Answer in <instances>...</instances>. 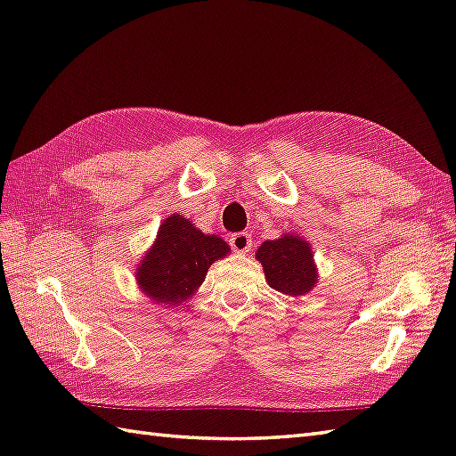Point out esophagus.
I'll use <instances>...</instances> for the list:
<instances>
[{"label": "esophagus", "mask_w": 456, "mask_h": 456, "mask_svg": "<svg viewBox=\"0 0 456 456\" xmlns=\"http://www.w3.org/2000/svg\"><path fill=\"white\" fill-rule=\"evenodd\" d=\"M230 246L238 253H248L253 246V241H251V236L248 234V232H238V234L230 236Z\"/></svg>", "instance_id": "1"}]
</instances>
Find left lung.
<instances>
[{
    "instance_id": "8db88e82",
    "label": "left lung",
    "mask_w": 456,
    "mask_h": 456,
    "mask_svg": "<svg viewBox=\"0 0 456 456\" xmlns=\"http://www.w3.org/2000/svg\"><path fill=\"white\" fill-rule=\"evenodd\" d=\"M255 257L263 265L266 282L281 294L305 296L319 282L312 243L294 232L263 241Z\"/></svg>"
}]
</instances>
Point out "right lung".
<instances>
[{
	"mask_svg": "<svg viewBox=\"0 0 456 456\" xmlns=\"http://www.w3.org/2000/svg\"><path fill=\"white\" fill-rule=\"evenodd\" d=\"M228 253L230 246L222 238L205 234L190 218L170 215L139 261L135 281L152 304L180 305L203 284L208 266Z\"/></svg>",
	"mask_w": 456,
	"mask_h": 456,
	"instance_id": "1",
	"label": "right lung"
}]
</instances>
